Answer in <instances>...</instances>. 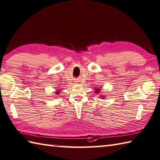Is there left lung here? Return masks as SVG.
<instances>
[{
    "label": "left lung",
    "instance_id": "1",
    "mask_svg": "<svg viewBox=\"0 0 160 160\" xmlns=\"http://www.w3.org/2000/svg\"><path fill=\"white\" fill-rule=\"evenodd\" d=\"M99 92H100V90H99V89H97V88H96V90H95V93L98 94Z\"/></svg>",
    "mask_w": 160,
    "mask_h": 160
}]
</instances>
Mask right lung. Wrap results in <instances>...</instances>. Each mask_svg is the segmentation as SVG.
Returning <instances> with one entry per match:
<instances>
[{"label": "right lung", "mask_w": 160, "mask_h": 160, "mask_svg": "<svg viewBox=\"0 0 160 160\" xmlns=\"http://www.w3.org/2000/svg\"><path fill=\"white\" fill-rule=\"evenodd\" d=\"M58 91H59V90H57V92H56L55 93H56L57 94H58Z\"/></svg>", "instance_id": "add662e5"}]
</instances>
